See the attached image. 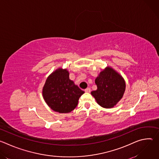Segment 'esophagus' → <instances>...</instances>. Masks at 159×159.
Segmentation results:
<instances>
[{"mask_svg": "<svg viewBox=\"0 0 159 159\" xmlns=\"http://www.w3.org/2000/svg\"><path fill=\"white\" fill-rule=\"evenodd\" d=\"M90 91H91V90H90V88H87V89H85V93H90Z\"/></svg>", "mask_w": 159, "mask_h": 159, "instance_id": "34e87169", "label": "esophagus"}]
</instances>
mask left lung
Instances as JSON below:
<instances>
[{"mask_svg":"<svg viewBox=\"0 0 159 159\" xmlns=\"http://www.w3.org/2000/svg\"><path fill=\"white\" fill-rule=\"evenodd\" d=\"M97 90L91 93L97 103L104 108H112L122 99L126 82L121 74L111 66L101 71L95 80Z\"/></svg>","mask_w":159,"mask_h":159,"instance_id":"left-lung-1","label":"left lung"}]
</instances>
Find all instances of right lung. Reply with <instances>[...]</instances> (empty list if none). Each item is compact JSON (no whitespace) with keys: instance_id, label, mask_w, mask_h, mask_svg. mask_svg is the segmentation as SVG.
<instances>
[{"instance_id":"1","label":"right lung","mask_w":159,"mask_h":159,"mask_svg":"<svg viewBox=\"0 0 159 159\" xmlns=\"http://www.w3.org/2000/svg\"><path fill=\"white\" fill-rule=\"evenodd\" d=\"M84 93L69 79L67 69L59 68L47 79L42 95L47 105L54 111L69 113L78 104L79 98Z\"/></svg>"}]
</instances>
